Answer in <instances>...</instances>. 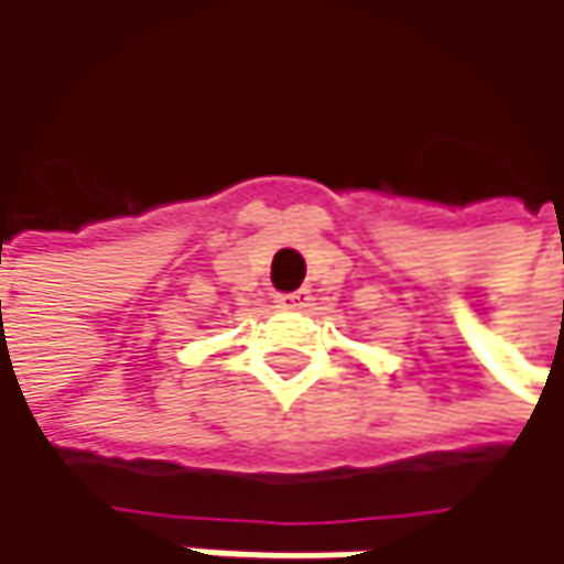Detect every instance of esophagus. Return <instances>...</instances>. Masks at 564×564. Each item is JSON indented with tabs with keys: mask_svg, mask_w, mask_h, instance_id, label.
<instances>
[{
	"mask_svg": "<svg viewBox=\"0 0 564 564\" xmlns=\"http://www.w3.org/2000/svg\"><path fill=\"white\" fill-rule=\"evenodd\" d=\"M278 306H303L306 303V293L303 290H293V293H278V300H274Z\"/></svg>",
	"mask_w": 564,
	"mask_h": 564,
	"instance_id": "esophagus-1",
	"label": "esophagus"
}]
</instances>
